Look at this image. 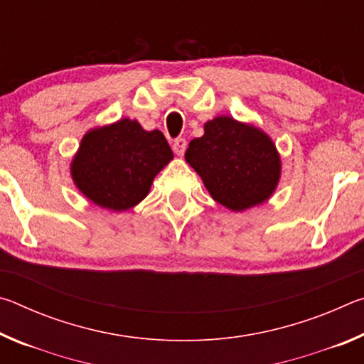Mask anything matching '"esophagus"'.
<instances>
[{"instance_id": "1", "label": "esophagus", "mask_w": 364, "mask_h": 364, "mask_svg": "<svg viewBox=\"0 0 364 364\" xmlns=\"http://www.w3.org/2000/svg\"><path fill=\"white\" fill-rule=\"evenodd\" d=\"M186 147H188V143H186V139L184 138H178V139H175V143H173V151H175V154L176 156H183L184 154V151H186Z\"/></svg>"}]
</instances>
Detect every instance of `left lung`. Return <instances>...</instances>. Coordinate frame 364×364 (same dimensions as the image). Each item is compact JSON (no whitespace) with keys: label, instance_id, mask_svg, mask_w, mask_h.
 <instances>
[{"label":"left lung","instance_id":"8db88e82","mask_svg":"<svg viewBox=\"0 0 364 364\" xmlns=\"http://www.w3.org/2000/svg\"><path fill=\"white\" fill-rule=\"evenodd\" d=\"M184 159L213 200L232 212L267 202L281 180V156L269 134L230 115L205 122Z\"/></svg>","mask_w":364,"mask_h":364}]
</instances>
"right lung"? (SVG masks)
Returning <instances> with one entry per match:
<instances>
[{
	"label": "right lung",
	"instance_id": "add662e5",
	"mask_svg": "<svg viewBox=\"0 0 364 364\" xmlns=\"http://www.w3.org/2000/svg\"><path fill=\"white\" fill-rule=\"evenodd\" d=\"M173 160L162 132H147L138 120L120 119L91 128L70 162L77 189L97 207L125 212L149 194L151 184Z\"/></svg>",
	"mask_w": 364,
	"mask_h": 364
}]
</instances>
